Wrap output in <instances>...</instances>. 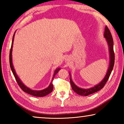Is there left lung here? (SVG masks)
Masks as SVG:
<instances>
[{"instance_id":"1","label":"left lung","mask_w":124,"mask_h":124,"mask_svg":"<svg viewBox=\"0 0 124 124\" xmlns=\"http://www.w3.org/2000/svg\"><path fill=\"white\" fill-rule=\"evenodd\" d=\"M104 38H106V40L108 46L109 54V67L108 70L107 71L106 74L105 75L104 78L101 81H100V83H98V84L95 85L93 87L87 88V89L79 87L77 85H75V83L73 82V81L72 79L70 73L69 72L71 86H72L73 91L75 92H76L77 94H78L79 95L86 96L90 95V94L95 93V92L98 91L101 89H102L106 84L107 81L109 78L111 73H112L113 67H114L115 60L114 52V50H113V40L110 31L109 30V29L107 26H106V28H105Z\"/></svg>"}]
</instances>
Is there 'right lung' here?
Here are the masks:
<instances>
[{
    "label": "right lung",
    "mask_w": 124,
    "mask_h": 124,
    "mask_svg": "<svg viewBox=\"0 0 124 124\" xmlns=\"http://www.w3.org/2000/svg\"><path fill=\"white\" fill-rule=\"evenodd\" d=\"M15 32L14 33V35H13V38H12V44H11V49H10V56H9V60H10V68H11V70H12V72L13 73V74L14 75L15 78L17 82L18 85L20 86V87L21 88V89L24 92H26V93L30 94V95L34 96H36V97H44V96H46L48 94H49L53 90V84H52V80H54V76H55L56 74L58 72L61 70V68L58 67V68H57L54 71V73L53 75V77L52 78V80L51 82H50V84L49 86H48L47 88L46 89H44L43 90H32L29 88L28 87H27L26 85H24L23 83L22 82L21 80L20 79L19 77L18 76V75L16 74L15 70L14 67L13 63H12V47H13V44H14V37H15Z\"/></svg>",
    "instance_id": "add662e5"
}]
</instances>
